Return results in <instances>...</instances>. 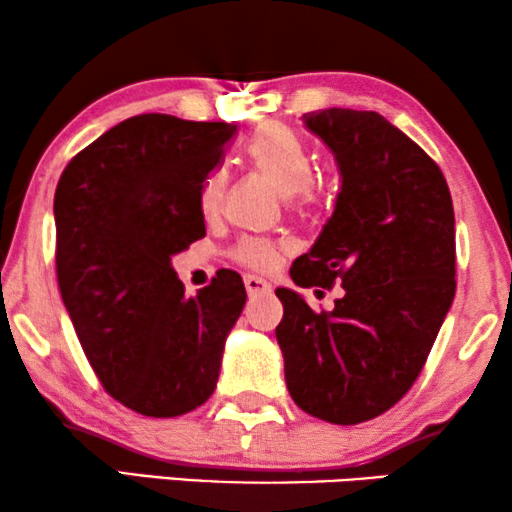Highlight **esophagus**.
<instances>
[{
	"instance_id": "34e87169",
	"label": "esophagus",
	"mask_w": 512,
	"mask_h": 512,
	"mask_svg": "<svg viewBox=\"0 0 512 512\" xmlns=\"http://www.w3.org/2000/svg\"><path fill=\"white\" fill-rule=\"evenodd\" d=\"M244 289H247L249 296H261V293H270V284L261 277L244 275Z\"/></svg>"
}]
</instances>
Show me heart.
<instances>
[{
    "mask_svg": "<svg viewBox=\"0 0 512 512\" xmlns=\"http://www.w3.org/2000/svg\"><path fill=\"white\" fill-rule=\"evenodd\" d=\"M247 156L286 198L291 205L307 207L321 198V186L312 179L310 151L296 132L279 123H265L247 142ZM228 174L216 167L202 179L198 188V207L205 216L219 214L226 195ZM230 256L251 270H270L279 261V244L268 237H242Z\"/></svg>",
    "mask_w": 512,
    "mask_h": 512,
    "instance_id": "heart-1",
    "label": "heart"
}]
</instances>
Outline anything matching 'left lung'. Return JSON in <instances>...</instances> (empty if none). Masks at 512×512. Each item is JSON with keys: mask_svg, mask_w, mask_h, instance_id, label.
I'll list each match as a JSON object with an SVG mask.
<instances>
[{"mask_svg": "<svg viewBox=\"0 0 512 512\" xmlns=\"http://www.w3.org/2000/svg\"><path fill=\"white\" fill-rule=\"evenodd\" d=\"M305 125L342 174L335 212L291 279L345 296L314 312L277 289L289 394L331 424L368 422L408 394L454 300V209L436 160L377 111L324 109Z\"/></svg>", "mask_w": 512, "mask_h": 512, "instance_id": "left-lung-1", "label": "left lung"}]
</instances>
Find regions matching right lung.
<instances>
[{
    "label": "right lung",
    "mask_w": 512,
    "mask_h": 512,
    "mask_svg": "<svg viewBox=\"0 0 512 512\" xmlns=\"http://www.w3.org/2000/svg\"><path fill=\"white\" fill-rule=\"evenodd\" d=\"M230 123L142 114L76 153L55 188V272L97 380L125 408L179 417L212 396L242 277L219 270L188 298L170 258L205 237L202 179Z\"/></svg>",
    "instance_id": "right-lung-1"
}]
</instances>
